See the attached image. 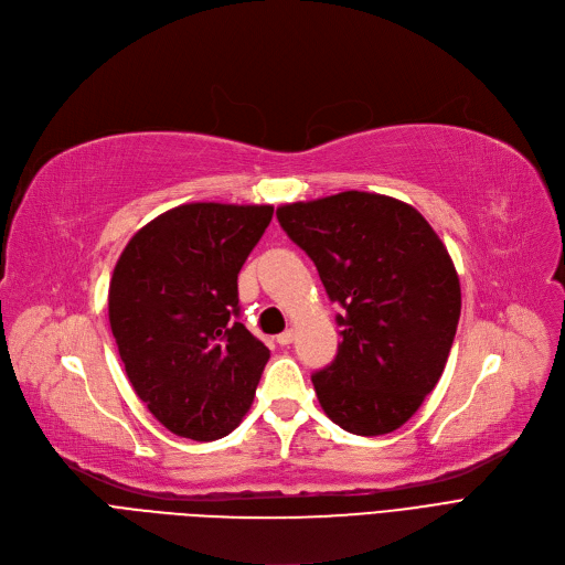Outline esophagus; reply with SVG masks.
Here are the masks:
<instances>
[{
	"instance_id": "esophagus-1",
	"label": "esophagus",
	"mask_w": 565,
	"mask_h": 565,
	"mask_svg": "<svg viewBox=\"0 0 565 565\" xmlns=\"http://www.w3.org/2000/svg\"><path fill=\"white\" fill-rule=\"evenodd\" d=\"M292 339H295V332H292V330H286V332H281V334L277 337V343H279V345H290Z\"/></svg>"
}]
</instances>
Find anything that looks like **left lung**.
I'll list each match as a JSON object with an SVG mask.
<instances>
[{
  "instance_id": "obj_1",
  "label": "left lung",
  "mask_w": 565,
  "mask_h": 565,
  "mask_svg": "<svg viewBox=\"0 0 565 565\" xmlns=\"http://www.w3.org/2000/svg\"><path fill=\"white\" fill-rule=\"evenodd\" d=\"M277 220L343 307L337 358L311 375L320 407L348 433H394L454 345L460 281L447 247L412 205L358 190L286 203Z\"/></svg>"
}]
</instances>
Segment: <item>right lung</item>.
<instances>
[{"instance_id": "obj_1", "label": "right lung", "mask_w": 565, "mask_h": 565, "mask_svg": "<svg viewBox=\"0 0 565 565\" xmlns=\"http://www.w3.org/2000/svg\"><path fill=\"white\" fill-rule=\"evenodd\" d=\"M273 205L185 203L139 228L109 281V324L135 394L173 435L211 441L252 407L270 350L243 322L237 273Z\"/></svg>"}]
</instances>
